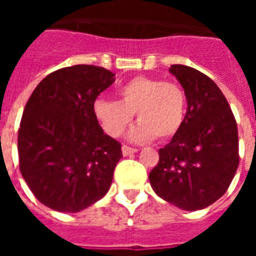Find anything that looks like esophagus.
<instances>
[{
    "instance_id": "1",
    "label": "esophagus",
    "mask_w": 256,
    "mask_h": 256,
    "mask_svg": "<svg viewBox=\"0 0 256 256\" xmlns=\"http://www.w3.org/2000/svg\"><path fill=\"white\" fill-rule=\"evenodd\" d=\"M136 152H138V148H130V146H126V144H124V146H122V154H124V156H132V154H136Z\"/></svg>"
}]
</instances>
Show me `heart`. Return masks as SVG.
Segmentation results:
<instances>
[{
	"instance_id": "heart-1",
	"label": "heart",
	"mask_w": 256,
	"mask_h": 256,
	"mask_svg": "<svg viewBox=\"0 0 256 256\" xmlns=\"http://www.w3.org/2000/svg\"><path fill=\"white\" fill-rule=\"evenodd\" d=\"M120 100L98 98L92 112L110 136H120L132 120L134 112L140 124L128 136L136 142L156 136L168 140L180 130L186 114V92L178 84L160 78H132L118 90Z\"/></svg>"
}]
</instances>
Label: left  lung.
Segmentation results:
<instances>
[{"instance_id":"left-lung-1","label":"left lung","mask_w":256,"mask_h":256,"mask_svg":"<svg viewBox=\"0 0 256 256\" xmlns=\"http://www.w3.org/2000/svg\"><path fill=\"white\" fill-rule=\"evenodd\" d=\"M186 92L187 112L180 130L160 148L150 184L160 198L187 211L202 210L230 186L239 164L236 120L220 88L206 74L172 65Z\"/></svg>"}]
</instances>
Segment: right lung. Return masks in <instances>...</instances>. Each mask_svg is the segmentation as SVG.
Wrapping results in <instances>:
<instances>
[{
  "mask_svg": "<svg viewBox=\"0 0 256 256\" xmlns=\"http://www.w3.org/2000/svg\"><path fill=\"white\" fill-rule=\"evenodd\" d=\"M104 68H62L32 92L18 128L20 170L34 196L61 212H78L110 188L120 144L104 134L92 104L116 81Z\"/></svg>",
  "mask_w": 256,
  "mask_h": 256,
  "instance_id": "1",
  "label": "right lung"
}]
</instances>
